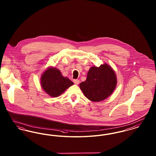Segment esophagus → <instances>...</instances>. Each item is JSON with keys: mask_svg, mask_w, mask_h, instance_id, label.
<instances>
[{"mask_svg": "<svg viewBox=\"0 0 156 156\" xmlns=\"http://www.w3.org/2000/svg\"><path fill=\"white\" fill-rule=\"evenodd\" d=\"M73 82H74L75 84H76V85L79 84V83L80 82L79 80H76V79H75V80H73Z\"/></svg>", "mask_w": 156, "mask_h": 156, "instance_id": "esophagus-1", "label": "esophagus"}]
</instances>
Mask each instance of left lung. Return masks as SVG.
<instances>
[{
    "instance_id": "left-lung-1",
    "label": "left lung",
    "mask_w": 156,
    "mask_h": 156,
    "mask_svg": "<svg viewBox=\"0 0 156 156\" xmlns=\"http://www.w3.org/2000/svg\"><path fill=\"white\" fill-rule=\"evenodd\" d=\"M116 76L108 64L92 67L87 74L86 81L80 84L85 96L91 101L99 102L111 95L116 88Z\"/></svg>"
}]
</instances>
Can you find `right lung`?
Wrapping results in <instances>:
<instances>
[{"label": "right lung", "instance_id": "1", "mask_svg": "<svg viewBox=\"0 0 156 156\" xmlns=\"http://www.w3.org/2000/svg\"><path fill=\"white\" fill-rule=\"evenodd\" d=\"M41 84L45 92L52 97H57L74 83L68 78L62 76L60 71L50 68L42 74Z\"/></svg>", "mask_w": 156, "mask_h": 156}]
</instances>
